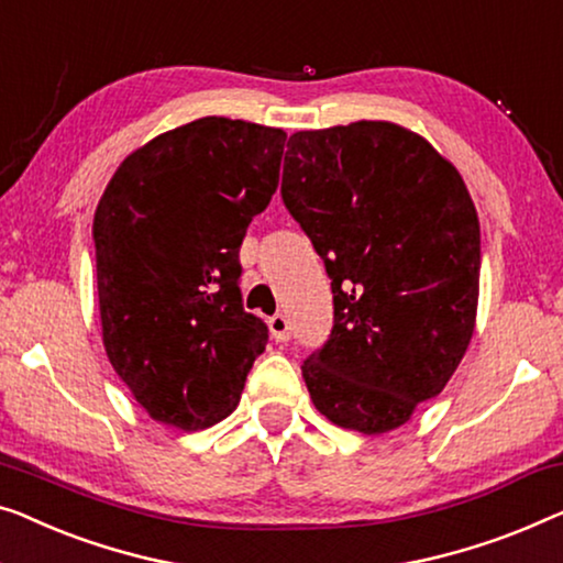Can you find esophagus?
<instances>
[{"instance_id": "1", "label": "esophagus", "mask_w": 563, "mask_h": 563, "mask_svg": "<svg viewBox=\"0 0 563 563\" xmlns=\"http://www.w3.org/2000/svg\"><path fill=\"white\" fill-rule=\"evenodd\" d=\"M268 332H272V338L276 342H287L291 338V328H289V320L284 314H274L272 320H268Z\"/></svg>"}]
</instances>
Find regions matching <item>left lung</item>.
I'll use <instances>...</instances> for the list:
<instances>
[{
  "instance_id": "8db88e82",
  "label": "left lung",
  "mask_w": 563,
  "mask_h": 563,
  "mask_svg": "<svg viewBox=\"0 0 563 563\" xmlns=\"http://www.w3.org/2000/svg\"><path fill=\"white\" fill-rule=\"evenodd\" d=\"M282 198L332 279L335 324L301 365L324 419L404 427L467 353L479 221L467 185L421 134L353 121L289 136Z\"/></svg>"
}]
</instances>
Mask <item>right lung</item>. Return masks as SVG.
Returning a JSON list of instances; mask_svg holds the SVG:
<instances>
[{"mask_svg":"<svg viewBox=\"0 0 563 563\" xmlns=\"http://www.w3.org/2000/svg\"><path fill=\"white\" fill-rule=\"evenodd\" d=\"M284 142L282 129L202 117L142 144L106 185L93 216L101 338L154 421L213 427L264 353L239 249L279 185Z\"/></svg>","mask_w":563,"mask_h":563,"instance_id":"right-lung-1","label":"right lung"}]
</instances>
